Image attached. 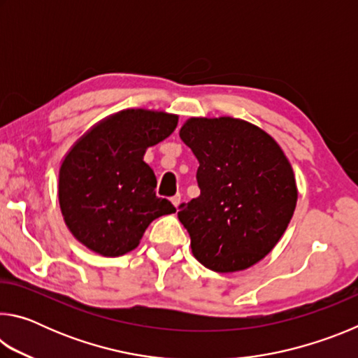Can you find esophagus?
Listing matches in <instances>:
<instances>
[{"label": "esophagus", "instance_id": "1", "mask_svg": "<svg viewBox=\"0 0 358 358\" xmlns=\"http://www.w3.org/2000/svg\"><path fill=\"white\" fill-rule=\"evenodd\" d=\"M171 201H172V203L175 205V208H178V205H180V202H181V196H180V194H177V196H173V197L171 199Z\"/></svg>", "mask_w": 358, "mask_h": 358}]
</instances>
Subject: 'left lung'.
Here are the masks:
<instances>
[{
	"label": "left lung",
	"instance_id": "8db88e82",
	"mask_svg": "<svg viewBox=\"0 0 358 358\" xmlns=\"http://www.w3.org/2000/svg\"><path fill=\"white\" fill-rule=\"evenodd\" d=\"M180 137L199 161L201 196L178 207L194 257L220 273L250 268L273 250L294 215L290 162L273 138L243 120L191 118Z\"/></svg>",
	"mask_w": 358,
	"mask_h": 358
}]
</instances>
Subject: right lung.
Listing matches in <instances>:
<instances>
[{"instance_id": "1", "label": "right lung", "mask_w": 358, "mask_h": 358, "mask_svg": "<svg viewBox=\"0 0 358 358\" xmlns=\"http://www.w3.org/2000/svg\"><path fill=\"white\" fill-rule=\"evenodd\" d=\"M177 124V115L128 108L94 126L66 155L58 199L80 243L102 256H123L138 246L151 221L175 213L156 196L155 172L143 155Z\"/></svg>"}]
</instances>
